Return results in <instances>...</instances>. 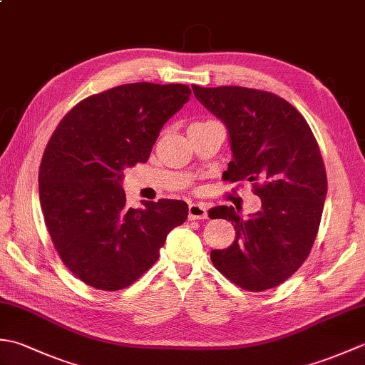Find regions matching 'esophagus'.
I'll return each instance as SVG.
<instances>
[{"mask_svg": "<svg viewBox=\"0 0 365 365\" xmlns=\"http://www.w3.org/2000/svg\"><path fill=\"white\" fill-rule=\"evenodd\" d=\"M207 205L205 204H190L188 218L190 220H205L207 218Z\"/></svg>", "mask_w": 365, "mask_h": 365, "instance_id": "esophagus-1", "label": "esophagus"}]
</instances>
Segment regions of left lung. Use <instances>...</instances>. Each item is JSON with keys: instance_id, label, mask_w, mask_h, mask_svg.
I'll list each match as a JSON object with an SVG mask.
<instances>
[{"instance_id": "obj_1", "label": "left lung", "mask_w": 365, "mask_h": 365, "mask_svg": "<svg viewBox=\"0 0 365 365\" xmlns=\"http://www.w3.org/2000/svg\"><path fill=\"white\" fill-rule=\"evenodd\" d=\"M196 98L226 123L234 160L226 182H252L262 208L243 220L234 207L212 208V220L234 224L237 240L215 250V268L250 292L281 285L311 254L328 178L320 147L301 113L273 92L192 86Z\"/></svg>"}]
</instances>
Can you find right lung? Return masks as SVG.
<instances>
[{
	"label": "right lung",
	"mask_w": 365,
	"mask_h": 365,
	"mask_svg": "<svg viewBox=\"0 0 365 365\" xmlns=\"http://www.w3.org/2000/svg\"><path fill=\"white\" fill-rule=\"evenodd\" d=\"M190 96L187 84H122L76 103L51 135L38 168V197L54 250L84 284L125 289L187 220L183 200L128 207L120 182L123 169L149 160L160 130Z\"/></svg>",
	"instance_id": "add662e5"
}]
</instances>
